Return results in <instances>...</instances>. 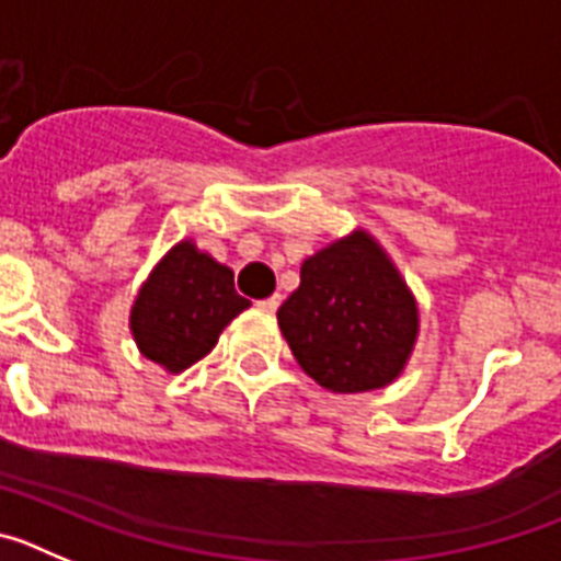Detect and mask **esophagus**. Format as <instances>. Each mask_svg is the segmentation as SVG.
Returning a JSON list of instances; mask_svg holds the SVG:
<instances>
[{
	"label": "esophagus",
	"mask_w": 561,
	"mask_h": 561,
	"mask_svg": "<svg viewBox=\"0 0 561 561\" xmlns=\"http://www.w3.org/2000/svg\"><path fill=\"white\" fill-rule=\"evenodd\" d=\"M277 306H280V297H277V295L266 297V300H257V309L264 311V314H275Z\"/></svg>",
	"instance_id": "34e87169"
}]
</instances>
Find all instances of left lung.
Returning <instances> with one entry per match:
<instances>
[{
    "instance_id": "8db88e82",
    "label": "left lung",
    "mask_w": 561,
    "mask_h": 561,
    "mask_svg": "<svg viewBox=\"0 0 561 561\" xmlns=\"http://www.w3.org/2000/svg\"><path fill=\"white\" fill-rule=\"evenodd\" d=\"M277 325L306 376L331 393H368L404 374L421 331L419 300L365 227L300 266Z\"/></svg>"
}]
</instances>
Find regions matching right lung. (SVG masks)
I'll list each match as a JSON object with an SVG mask.
<instances>
[{
    "instance_id": "1",
    "label": "right lung",
    "mask_w": 561,
    "mask_h": 561,
    "mask_svg": "<svg viewBox=\"0 0 561 561\" xmlns=\"http://www.w3.org/2000/svg\"><path fill=\"white\" fill-rule=\"evenodd\" d=\"M244 309L250 300L232 286L230 266L182 238L137 289L128 331L146 359L165 374H182L216 348L221 331Z\"/></svg>"
}]
</instances>
